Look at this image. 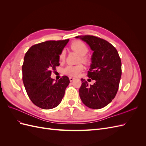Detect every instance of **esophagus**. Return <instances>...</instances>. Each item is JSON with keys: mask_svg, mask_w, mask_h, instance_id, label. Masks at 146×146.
<instances>
[{"mask_svg": "<svg viewBox=\"0 0 146 146\" xmlns=\"http://www.w3.org/2000/svg\"><path fill=\"white\" fill-rule=\"evenodd\" d=\"M74 80V78H73V77H69V80H70V82H72L73 80Z\"/></svg>", "mask_w": 146, "mask_h": 146, "instance_id": "1", "label": "esophagus"}]
</instances>
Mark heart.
I'll use <instances>...</instances> for the list:
<instances>
[{
	"label": "heart",
	"mask_w": 146,
	"mask_h": 146,
	"mask_svg": "<svg viewBox=\"0 0 146 146\" xmlns=\"http://www.w3.org/2000/svg\"><path fill=\"white\" fill-rule=\"evenodd\" d=\"M71 49L77 52V54L80 56V59L82 62L86 63L88 61V57L86 56L87 53L89 51V48L86 46V44L80 41L76 40L73 41L70 45ZM65 50H61L59 55L60 60H64L65 58ZM83 69V66L82 64H80L76 66H67L63 69V72L65 74L72 77H76L80 74Z\"/></svg>",
	"instance_id": "obj_1"
}]
</instances>
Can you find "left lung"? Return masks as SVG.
Instances as JSON below:
<instances>
[{"label":"left lung","mask_w":146,"mask_h":146,"mask_svg":"<svg viewBox=\"0 0 146 146\" xmlns=\"http://www.w3.org/2000/svg\"><path fill=\"white\" fill-rule=\"evenodd\" d=\"M86 42L94 51L88 77L96 82L89 85L82 78L79 95L86 107L100 109L109 104L115 98L120 82L121 60L116 48L105 39L92 35L77 36Z\"/></svg>","instance_id":"obj_1"}]
</instances>
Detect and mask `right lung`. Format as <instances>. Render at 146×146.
I'll list each match as a JSON object with an SVG mask.
<instances>
[{
    "label": "right lung",
    "mask_w": 146,
    "mask_h": 146,
    "mask_svg": "<svg viewBox=\"0 0 146 146\" xmlns=\"http://www.w3.org/2000/svg\"><path fill=\"white\" fill-rule=\"evenodd\" d=\"M69 39L36 44L26 52L23 65V80L31 101L37 107L49 110L58 106L70 83L67 76L58 81L50 77L60 65L59 55Z\"/></svg>",
    "instance_id": "obj_1"
}]
</instances>
